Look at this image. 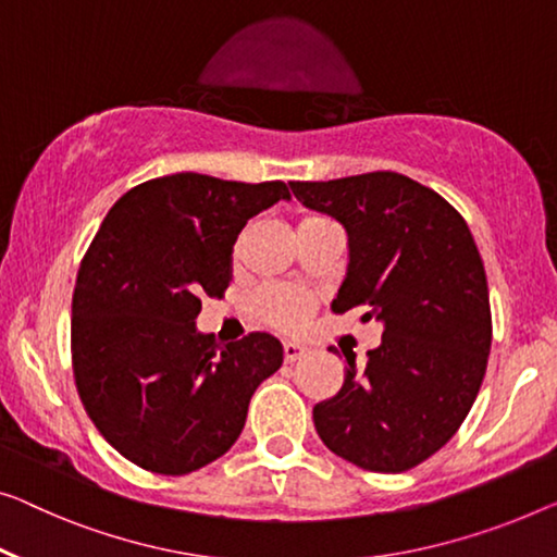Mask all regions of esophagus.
I'll return each instance as SVG.
<instances>
[{"label":"esophagus","instance_id":"34e87169","mask_svg":"<svg viewBox=\"0 0 557 557\" xmlns=\"http://www.w3.org/2000/svg\"><path fill=\"white\" fill-rule=\"evenodd\" d=\"M282 350H285V362H297L300 358H305L307 347L300 345V343H285Z\"/></svg>","mask_w":557,"mask_h":557}]
</instances>
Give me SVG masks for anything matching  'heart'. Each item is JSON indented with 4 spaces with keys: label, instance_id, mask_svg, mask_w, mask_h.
Wrapping results in <instances>:
<instances>
[{
    "label": "heart",
    "instance_id": "1",
    "mask_svg": "<svg viewBox=\"0 0 557 557\" xmlns=\"http://www.w3.org/2000/svg\"><path fill=\"white\" fill-rule=\"evenodd\" d=\"M314 310V295L295 285H264L255 295V314L264 325L295 332L302 330Z\"/></svg>",
    "mask_w": 557,
    "mask_h": 557
}]
</instances>
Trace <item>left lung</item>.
<instances>
[{
	"label": "left lung",
	"instance_id": "obj_1",
	"mask_svg": "<svg viewBox=\"0 0 557 557\" xmlns=\"http://www.w3.org/2000/svg\"><path fill=\"white\" fill-rule=\"evenodd\" d=\"M289 187L347 230L350 264L332 312L362 310V322H383L364 370L343 350L345 383L314 405V428L362 470H410L458 433L483 385L493 343L483 257L462 214L405 174Z\"/></svg>",
	"mask_w": 557,
	"mask_h": 557
}]
</instances>
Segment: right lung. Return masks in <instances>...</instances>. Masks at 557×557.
<instances>
[{
    "label": "right lung",
    "instance_id": "1",
    "mask_svg": "<svg viewBox=\"0 0 557 557\" xmlns=\"http://www.w3.org/2000/svg\"><path fill=\"white\" fill-rule=\"evenodd\" d=\"M285 182L180 172L124 193L79 262L72 370L82 405L114 450L160 475L225 455L250 397L282 364L268 332L220 345L197 332L202 297H225L232 247Z\"/></svg>",
    "mask_w": 557,
    "mask_h": 557
}]
</instances>
